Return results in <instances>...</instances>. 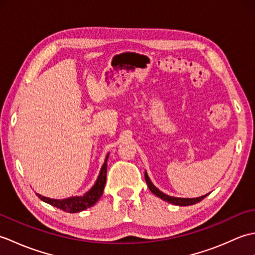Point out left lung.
<instances>
[{
	"instance_id": "obj_1",
	"label": "left lung",
	"mask_w": 255,
	"mask_h": 255,
	"mask_svg": "<svg viewBox=\"0 0 255 255\" xmlns=\"http://www.w3.org/2000/svg\"><path fill=\"white\" fill-rule=\"evenodd\" d=\"M144 178H145V182H147L148 186L150 188V191L152 192L155 195V196H158L159 198L165 200V202L170 203V204H173V205H176V206H189V205L197 204V203L200 202V200H203L208 195V194H206V195H203V196L196 197V198H182V197L169 196V195H166L163 192H161L159 188H156L154 186V184L151 182V180H150L149 176H148L147 171L144 172Z\"/></svg>"
}]
</instances>
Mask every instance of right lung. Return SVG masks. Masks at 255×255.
I'll return each instance as SVG.
<instances>
[{"mask_svg": "<svg viewBox=\"0 0 255 255\" xmlns=\"http://www.w3.org/2000/svg\"><path fill=\"white\" fill-rule=\"evenodd\" d=\"M110 153H107L104 164L102 165L100 174L97 176V180L94 183V185L92 186L88 192L83 194L82 196H72L68 197L64 199H55V198H49L41 196L40 194H36L38 197H39L42 202L49 204L53 207H57L63 211H67V213H80V211H83L88 209L92 206L97 203V200L101 198L104 192V187L106 184V173H107V160Z\"/></svg>", "mask_w": 255, "mask_h": 255, "instance_id": "obj_1", "label": "right lung"}]
</instances>
